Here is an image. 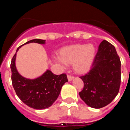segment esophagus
I'll use <instances>...</instances> for the list:
<instances>
[{
    "label": "esophagus",
    "mask_w": 130,
    "mask_h": 130,
    "mask_svg": "<svg viewBox=\"0 0 130 130\" xmlns=\"http://www.w3.org/2000/svg\"><path fill=\"white\" fill-rule=\"evenodd\" d=\"M67 77H68V80H69V81H71V80H72L74 78V77L71 75H68L67 76Z\"/></svg>",
    "instance_id": "esophagus-1"
}]
</instances>
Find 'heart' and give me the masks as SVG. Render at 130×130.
Instances as JSON below:
<instances>
[{"label":"heart","instance_id":"heart-1","mask_svg":"<svg viewBox=\"0 0 130 130\" xmlns=\"http://www.w3.org/2000/svg\"><path fill=\"white\" fill-rule=\"evenodd\" d=\"M96 49L92 44H75L65 46L59 51L54 60L63 64H72L77 74H84L90 70L95 60Z\"/></svg>","mask_w":130,"mask_h":130}]
</instances>
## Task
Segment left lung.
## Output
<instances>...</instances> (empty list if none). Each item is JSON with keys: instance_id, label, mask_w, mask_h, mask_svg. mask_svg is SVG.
<instances>
[{"instance_id": "1", "label": "left lung", "mask_w": 130, "mask_h": 130, "mask_svg": "<svg viewBox=\"0 0 130 130\" xmlns=\"http://www.w3.org/2000/svg\"><path fill=\"white\" fill-rule=\"evenodd\" d=\"M120 59L115 47L103 40L100 44L91 70L80 77L84 82V88L79 93L86 104L99 109L114 99L120 89Z\"/></svg>"}]
</instances>
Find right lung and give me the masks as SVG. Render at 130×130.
<instances>
[{"label":"right lung","instance_id":"add662e5","mask_svg":"<svg viewBox=\"0 0 130 130\" xmlns=\"http://www.w3.org/2000/svg\"><path fill=\"white\" fill-rule=\"evenodd\" d=\"M30 43L44 44L45 40L34 39L24 44ZM22 45L18 47L10 65L13 87L19 99L28 106L35 109L49 108L58 98L63 85L68 82L66 74L56 75L47 70L43 75L34 79L22 77L15 65L16 53Z\"/></svg>","mask_w":130,"mask_h":130}]
</instances>
